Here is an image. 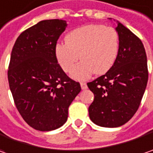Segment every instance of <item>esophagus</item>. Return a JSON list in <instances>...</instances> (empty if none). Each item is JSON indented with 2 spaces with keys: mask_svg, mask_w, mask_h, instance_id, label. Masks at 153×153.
<instances>
[{
  "mask_svg": "<svg viewBox=\"0 0 153 153\" xmlns=\"http://www.w3.org/2000/svg\"><path fill=\"white\" fill-rule=\"evenodd\" d=\"M80 86H81V89H82V90H85V89L87 88V85H86L85 82H81V83H80Z\"/></svg>",
  "mask_w": 153,
  "mask_h": 153,
  "instance_id": "esophagus-1",
  "label": "esophagus"
}]
</instances>
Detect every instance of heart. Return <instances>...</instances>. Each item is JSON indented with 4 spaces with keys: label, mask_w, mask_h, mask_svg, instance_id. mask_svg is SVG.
Returning a JSON list of instances; mask_svg holds the SVG:
<instances>
[{
    "label": "heart",
    "mask_w": 153,
    "mask_h": 153,
    "mask_svg": "<svg viewBox=\"0 0 153 153\" xmlns=\"http://www.w3.org/2000/svg\"><path fill=\"white\" fill-rule=\"evenodd\" d=\"M120 36L112 27L89 24L67 33L65 43L55 47V57L61 68L69 73L80 57L82 61L72 72V77L84 80L92 73L101 75L110 70L117 59Z\"/></svg>",
    "instance_id": "1"
}]
</instances>
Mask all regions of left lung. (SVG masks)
<instances>
[{
    "instance_id": "left-lung-1",
    "label": "left lung",
    "mask_w": 153,
    "mask_h": 153,
    "mask_svg": "<svg viewBox=\"0 0 153 153\" xmlns=\"http://www.w3.org/2000/svg\"><path fill=\"white\" fill-rule=\"evenodd\" d=\"M116 30L120 48L113 66L105 74L87 83L94 94L88 108L91 120L111 128L119 127L132 118L148 80L147 58L142 41L119 22Z\"/></svg>"
}]
</instances>
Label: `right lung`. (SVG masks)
Listing matches in <instances>:
<instances>
[{
    "label": "right lung",
    "instance_id": "right-lung-1",
    "mask_svg": "<svg viewBox=\"0 0 153 153\" xmlns=\"http://www.w3.org/2000/svg\"><path fill=\"white\" fill-rule=\"evenodd\" d=\"M66 21L45 20L22 32L7 71L17 110L33 129L55 130L68 120V107L81 90L58 64L55 47Z\"/></svg>",
    "mask_w": 153,
    "mask_h": 153
}]
</instances>
